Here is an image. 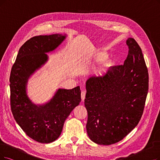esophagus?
<instances>
[{
    "label": "esophagus",
    "mask_w": 160,
    "mask_h": 160,
    "mask_svg": "<svg viewBox=\"0 0 160 160\" xmlns=\"http://www.w3.org/2000/svg\"><path fill=\"white\" fill-rule=\"evenodd\" d=\"M85 94H86V92H85V91L82 90V91H81V100H82V102H83V101H84V100H85Z\"/></svg>",
    "instance_id": "obj_1"
}]
</instances>
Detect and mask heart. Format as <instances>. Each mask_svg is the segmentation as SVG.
I'll list each match as a JSON object with an SVG mask.
<instances>
[{
	"mask_svg": "<svg viewBox=\"0 0 160 160\" xmlns=\"http://www.w3.org/2000/svg\"><path fill=\"white\" fill-rule=\"evenodd\" d=\"M94 60L96 62L102 61V66L103 68H108L112 65V60L108 56H106V54L103 52L96 54L94 56Z\"/></svg>",
	"mask_w": 160,
	"mask_h": 160,
	"instance_id": "1",
	"label": "heart"
}]
</instances>
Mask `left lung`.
<instances>
[{"label":"left lung","instance_id":"obj_1","mask_svg":"<svg viewBox=\"0 0 160 160\" xmlns=\"http://www.w3.org/2000/svg\"><path fill=\"white\" fill-rule=\"evenodd\" d=\"M123 65L86 81L85 106L88 136L94 142L110 145L125 137L142 116L148 91V72L142 50L133 38Z\"/></svg>","mask_w":160,"mask_h":160}]
</instances>
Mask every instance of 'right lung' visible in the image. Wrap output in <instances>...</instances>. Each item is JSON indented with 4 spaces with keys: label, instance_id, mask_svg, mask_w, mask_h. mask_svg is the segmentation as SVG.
I'll list each match as a JSON object with an SVG mask.
<instances>
[{
    "label": "right lung",
    "instance_id": "1",
    "mask_svg": "<svg viewBox=\"0 0 160 160\" xmlns=\"http://www.w3.org/2000/svg\"><path fill=\"white\" fill-rule=\"evenodd\" d=\"M65 38L62 34L31 38L19 50L11 70L12 114L26 135L41 143L52 142L60 137L66 118L81 102L79 86L69 90L59 88L53 98L43 105L33 104L26 92L30 75L47 61L46 53L58 47Z\"/></svg>",
    "mask_w": 160,
    "mask_h": 160
}]
</instances>
